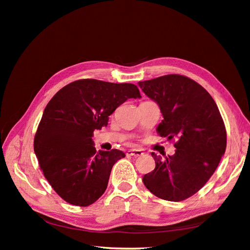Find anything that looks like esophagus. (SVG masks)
I'll return each instance as SVG.
<instances>
[{
	"label": "esophagus",
	"mask_w": 250,
	"mask_h": 250,
	"mask_svg": "<svg viewBox=\"0 0 250 250\" xmlns=\"http://www.w3.org/2000/svg\"><path fill=\"white\" fill-rule=\"evenodd\" d=\"M144 154V152H143V150H141V149H129L127 151V155H129V156H141V155H143Z\"/></svg>",
	"instance_id": "obj_1"
}]
</instances>
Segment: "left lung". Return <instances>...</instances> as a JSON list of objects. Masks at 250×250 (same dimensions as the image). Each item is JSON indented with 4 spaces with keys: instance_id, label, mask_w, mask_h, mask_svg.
Listing matches in <instances>:
<instances>
[{
    "instance_id": "obj_1",
    "label": "left lung",
    "mask_w": 250,
    "mask_h": 250,
    "mask_svg": "<svg viewBox=\"0 0 250 250\" xmlns=\"http://www.w3.org/2000/svg\"><path fill=\"white\" fill-rule=\"evenodd\" d=\"M139 86L155 101L164 120L156 131L176 139L175 154L165 160L151 153L155 169L143 183L156 197L183 201L197 193L216 171L226 148V130L211 96L183 75H165L140 81Z\"/></svg>"
}]
</instances>
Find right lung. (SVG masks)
Wrapping results in <instances>:
<instances>
[{"mask_svg":"<svg viewBox=\"0 0 250 250\" xmlns=\"http://www.w3.org/2000/svg\"><path fill=\"white\" fill-rule=\"evenodd\" d=\"M130 98H141L132 83L81 79L55 94L43 110L34 138V152L44 177L60 197L87 207L107 188L112 166L125 153L118 149L97 152L95 129Z\"/></svg>","mask_w":250,"mask_h":250,"instance_id":"1","label":"right lung"}]
</instances>
